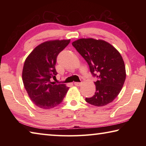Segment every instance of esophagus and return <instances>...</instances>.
<instances>
[{
    "mask_svg": "<svg viewBox=\"0 0 146 146\" xmlns=\"http://www.w3.org/2000/svg\"><path fill=\"white\" fill-rule=\"evenodd\" d=\"M74 84H75L76 86H80L82 85V83L81 82H75L74 83Z\"/></svg>",
    "mask_w": 146,
    "mask_h": 146,
    "instance_id": "1",
    "label": "esophagus"
}]
</instances>
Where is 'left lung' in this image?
Instances as JSON below:
<instances>
[{"label":"left lung","mask_w":146,"mask_h":146,"mask_svg":"<svg viewBox=\"0 0 146 146\" xmlns=\"http://www.w3.org/2000/svg\"><path fill=\"white\" fill-rule=\"evenodd\" d=\"M76 51L87 62L91 73L98 80L94 82L96 92L86 101L100 107L113 102L124 84L126 72L124 62L114 46L105 40L80 38L72 42Z\"/></svg>","instance_id":"1"}]
</instances>
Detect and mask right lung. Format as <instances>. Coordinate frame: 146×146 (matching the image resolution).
I'll use <instances>...</instances> for the list:
<instances>
[{"label":"right lung","instance_id":"obj_1","mask_svg":"<svg viewBox=\"0 0 146 146\" xmlns=\"http://www.w3.org/2000/svg\"><path fill=\"white\" fill-rule=\"evenodd\" d=\"M70 42V39L44 42L24 62L22 74L24 88L35 105L43 110L60 104L69 90L66 84H55L50 78L57 74L55 68L57 55Z\"/></svg>","mask_w":146,"mask_h":146}]
</instances>
